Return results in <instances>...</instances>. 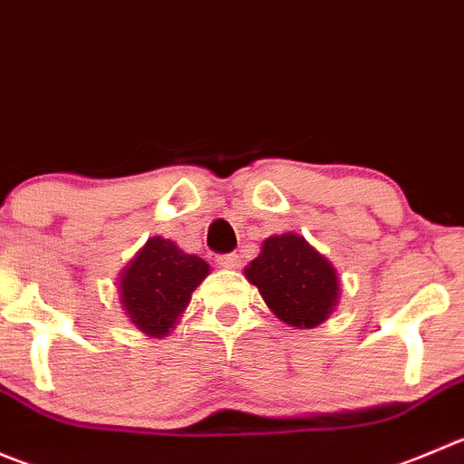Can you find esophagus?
Returning a JSON list of instances; mask_svg holds the SVG:
<instances>
[{
    "label": "esophagus",
    "mask_w": 464,
    "mask_h": 464,
    "mask_svg": "<svg viewBox=\"0 0 464 464\" xmlns=\"http://www.w3.org/2000/svg\"><path fill=\"white\" fill-rule=\"evenodd\" d=\"M215 260H218L219 267L231 269V267H237V260H240V258H237V254H219Z\"/></svg>",
    "instance_id": "34e87169"
}]
</instances>
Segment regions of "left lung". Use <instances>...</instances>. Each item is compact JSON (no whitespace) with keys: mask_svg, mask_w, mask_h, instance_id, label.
Wrapping results in <instances>:
<instances>
[{"mask_svg":"<svg viewBox=\"0 0 464 464\" xmlns=\"http://www.w3.org/2000/svg\"><path fill=\"white\" fill-rule=\"evenodd\" d=\"M245 274L272 313L290 326H317L337 301L333 265L295 233L265 240L263 251Z\"/></svg>","mask_w":464,"mask_h":464,"instance_id":"left-lung-1","label":"left lung"}]
</instances>
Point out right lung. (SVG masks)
Returning a JSON list of instances; mask_svg holds the SVG:
<instances>
[{
  "mask_svg": "<svg viewBox=\"0 0 464 464\" xmlns=\"http://www.w3.org/2000/svg\"><path fill=\"white\" fill-rule=\"evenodd\" d=\"M208 263L179 249L172 240L151 237L122 274V305L142 333L163 337L186 310Z\"/></svg>",
  "mask_w": 464,
  "mask_h": 464,
  "instance_id": "1",
  "label": "right lung"
}]
</instances>
